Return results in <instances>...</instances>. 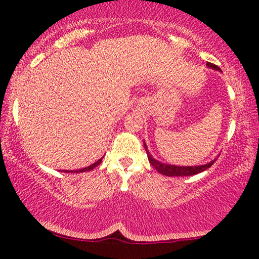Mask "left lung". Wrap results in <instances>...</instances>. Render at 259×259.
Listing matches in <instances>:
<instances>
[{"instance_id": "8db88e82", "label": "left lung", "mask_w": 259, "mask_h": 259, "mask_svg": "<svg viewBox=\"0 0 259 259\" xmlns=\"http://www.w3.org/2000/svg\"><path fill=\"white\" fill-rule=\"evenodd\" d=\"M206 66L208 68L218 70V72H222L221 68L218 66L213 65V63L207 62ZM144 145H145V150H146L147 157H148V161L150 164L153 166V167L157 169L159 173H161L162 176H167V177H185V176H193V175H198V173L205 171L208 167H211L212 165L214 164V161L217 160V158H214L213 160H211L210 162L204 165H198V166H177V165H169V164H165V162L158 161L157 159H154L152 157V154L148 151V148L146 146V143L144 140Z\"/></svg>"}]
</instances>
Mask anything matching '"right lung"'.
<instances>
[{
    "mask_svg": "<svg viewBox=\"0 0 259 259\" xmlns=\"http://www.w3.org/2000/svg\"><path fill=\"white\" fill-rule=\"evenodd\" d=\"M102 161V158H100L99 159L98 161H95L94 164H92L91 166H87V167H84V168H81V169H75V171H68V169H63V172H72V173H80V172H87V171H92V169H93L94 167H97V166L100 164V162Z\"/></svg>",
    "mask_w": 259,
    "mask_h": 259,
    "instance_id": "add662e5",
    "label": "right lung"
}]
</instances>
